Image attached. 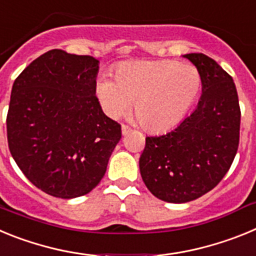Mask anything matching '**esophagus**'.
<instances>
[{"label": "esophagus", "instance_id": "1", "mask_svg": "<svg viewBox=\"0 0 256 256\" xmlns=\"http://www.w3.org/2000/svg\"><path fill=\"white\" fill-rule=\"evenodd\" d=\"M130 130H132V128H130V126H126V124H123V126H122V133H123L124 136L128 134V133H130Z\"/></svg>", "mask_w": 256, "mask_h": 256}]
</instances>
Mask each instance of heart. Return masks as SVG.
<instances>
[{
	"mask_svg": "<svg viewBox=\"0 0 256 256\" xmlns=\"http://www.w3.org/2000/svg\"><path fill=\"white\" fill-rule=\"evenodd\" d=\"M115 80L101 78L96 96L110 118H120L130 106L140 123L159 132L177 126L195 104L202 86L198 68L174 60L128 61L115 69Z\"/></svg>",
	"mask_w": 256,
	"mask_h": 256,
	"instance_id": "obj_1",
	"label": "heart"
}]
</instances>
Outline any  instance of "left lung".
<instances>
[{"label": "left lung", "instance_id": "left-lung-1", "mask_svg": "<svg viewBox=\"0 0 256 256\" xmlns=\"http://www.w3.org/2000/svg\"><path fill=\"white\" fill-rule=\"evenodd\" d=\"M184 58L202 78L198 108L170 132L146 137L140 158L148 191L173 204L212 191L230 170L240 142L241 110L232 76L204 54Z\"/></svg>", "mask_w": 256, "mask_h": 256}]
</instances>
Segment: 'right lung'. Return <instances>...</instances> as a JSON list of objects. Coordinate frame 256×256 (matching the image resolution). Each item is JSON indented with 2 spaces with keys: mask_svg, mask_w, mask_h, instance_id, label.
Returning <instances> with one entry per match:
<instances>
[{
  "mask_svg": "<svg viewBox=\"0 0 256 256\" xmlns=\"http://www.w3.org/2000/svg\"><path fill=\"white\" fill-rule=\"evenodd\" d=\"M98 60L51 50L19 74L6 126L14 160L36 187L54 198L91 192L105 176L122 126L96 96Z\"/></svg>",
  "mask_w": 256,
  "mask_h": 256,
  "instance_id": "1",
  "label": "right lung"
}]
</instances>
